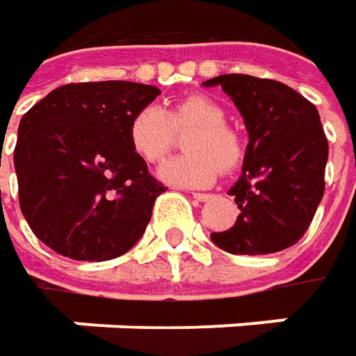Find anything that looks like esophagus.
<instances>
[{"mask_svg":"<svg viewBox=\"0 0 356 356\" xmlns=\"http://www.w3.org/2000/svg\"><path fill=\"white\" fill-rule=\"evenodd\" d=\"M193 195V199H197V201H209L213 195H209V193H191Z\"/></svg>","mask_w":356,"mask_h":356,"instance_id":"esophagus-1","label":"esophagus"}]
</instances>
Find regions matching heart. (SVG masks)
<instances>
[{"label":"heart","instance_id":"heart-1","mask_svg":"<svg viewBox=\"0 0 356 356\" xmlns=\"http://www.w3.org/2000/svg\"><path fill=\"white\" fill-rule=\"evenodd\" d=\"M225 109L207 95L195 93L173 103L141 107L129 121L127 141L143 161L155 163L169 151L175 131L193 127L185 137V155L165 161L157 177L175 187H209L223 171L237 169L245 157V141L227 123Z\"/></svg>","mask_w":356,"mask_h":356}]
</instances>
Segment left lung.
I'll return each mask as SVG.
<instances>
[{
  "instance_id": "obj_1",
  "label": "left lung",
  "mask_w": 356,
  "mask_h": 356,
  "mask_svg": "<svg viewBox=\"0 0 356 356\" xmlns=\"http://www.w3.org/2000/svg\"><path fill=\"white\" fill-rule=\"evenodd\" d=\"M203 86L223 89L249 133L241 177L229 189L239 217L211 241L233 255L283 251L305 235L325 193L329 143L317 107L285 83L253 75H219Z\"/></svg>"
}]
</instances>
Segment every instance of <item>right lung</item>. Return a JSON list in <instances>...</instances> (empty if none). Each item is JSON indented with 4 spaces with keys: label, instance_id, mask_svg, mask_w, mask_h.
<instances>
[{
    "label": "right lung",
    "instance_id": "1",
    "mask_svg": "<svg viewBox=\"0 0 356 356\" xmlns=\"http://www.w3.org/2000/svg\"><path fill=\"white\" fill-rule=\"evenodd\" d=\"M161 91L133 81L57 87L19 121L13 165L25 221L75 261H109L143 237L165 191L127 141L131 117Z\"/></svg>",
    "mask_w": 356,
    "mask_h": 356
}]
</instances>
